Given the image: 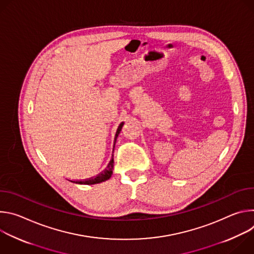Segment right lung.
<instances>
[{"mask_svg":"<svg viewBox=\"0 0 254 254\" xmlns=\"http://www.w3.org/2000/svg\"><path fill=\"white\" fill-rule=\"evenodd\" d=\"M123 126H124V123H122L118 127V130H117V133H116V136H115V142L117 141V138H118V136H119V134H120V132L123 128ZM113 169H114V159L111 160V162H110V164L107 165L106 169L103 172H101L99 175H97L96 177L91 178L89 180H85V181H76L75 183L76 184H82V185H93V184L102 183V182H104V181L108 180L112 177Z\"/></svg>","mask_w":254,"mask_h":254,"instance_id":"1","label":"right lung"}]
</instances>
